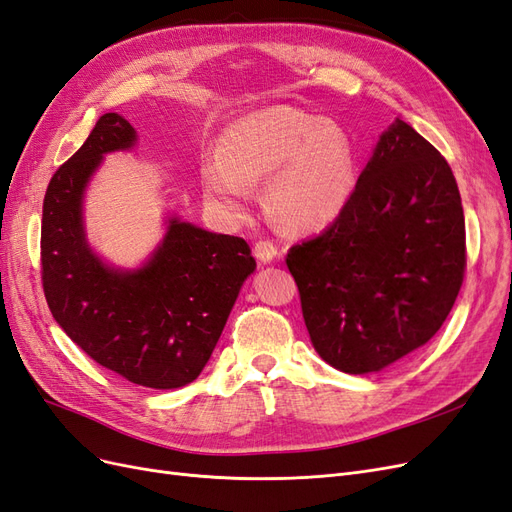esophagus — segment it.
Instances as JSON below:
<instances>
[{"mask_svg":"<svg viewBox=\"0 0 512 512\" xmlns=\"http://www.w3.org/2000/svg\"><path fill=\"white\" fill-rule=\"evenodd\" d=\"M277 245L269 239H260L256 245H254V256L262 262V265H267V262H273L277 258Z\"/></svg>","mask_w":512,"mask_h":512,"instance_id":"1","label":"esophagus"}]
</instances>
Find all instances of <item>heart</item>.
I'll return each instance as SVG.
<instances>
[{"label":"heart","mask_w":512,"mask_h":512,"mask_svg":"<svg viewBox=\"0 0 512 512\" xmlns=\"http://www.w3.org/2000/svg\"><path fill=\"white\" fill-rule=\"evenodd\" d=\"M215 207L243 211L252 183L267 181V203L286 228L316 230L350 203L356 156L350 136L294 106L256 111L226 128L220 158L200 168Z\"/></svg>","instance_id":"obj_1"}]
</instances>
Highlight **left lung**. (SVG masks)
I'll use <instances>...</instances> for the list:
<instances>
[{
	"label": "left lung",
	"instance_id": "left-lung-1",
	"mask_svg": "<svg viewBox=\"0 0 512 512\" xmlns=\"http://www.w3.org/2000/svg\"><path fill=\"white\" fill-rule=\"evenodd\" d=\"M316 352L346 374H369L425 346L451 312L466 273V220L440 151L395 119L318 237L292 245Z\"/></svg>",
	"mask_w": 512,
	"mask_h": 512
}]
</instances>
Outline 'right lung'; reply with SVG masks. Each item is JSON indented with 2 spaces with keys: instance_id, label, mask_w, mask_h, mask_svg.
Segmentation results:
<instances>
[{
  "instance_id": "1",
  "label": "right lung",
  "mask_w": 512,
  "mask_h": 512,
  "mask_svg": "<svg viewBox=\"0 0 512 512\" xmlns=\"http://www.w3.org/2000/svg\"><path fill=\"white\" fill-rule=\"evenodd\" d=\"M134 141L130 123L106 113L57 168L42 207V288L59 327L96 363L149 389H179L207 365L256 260L245 239L173 218L141 269L104 265L85 239L83 192L104 153Z\"/></svg>"
}]
</instances>
